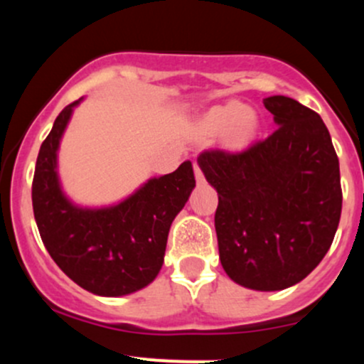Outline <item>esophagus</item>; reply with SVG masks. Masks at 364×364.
Segmentation results:
<instances>
[{"label": "esophagus", "mask_w": 364, "mask_h": 364, "mask_svg": "<svg viewBox=\"0 0 364 364\" xmlns=\"http://www.w3.org/2000/svg\"><path fill=\"white\" fill-rule=\"evenodd\" d=\"M195 178H196V183H198V185L205 183V176H203L202 169L198 168V164H195Z\"/></svg>", "instance_id": "obj_1"}]
</instances>
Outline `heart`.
<instances>
[{
    "label": "heart",
    "mask_w": 364,
    "mask_h": 364,
    "mask_svg": "<svg viewBox=\"0 0 364 364\" xmlns=\"http://www.w3.org/2000/svg\"><path fill=\"white\" fill-rule=\"evenodd\" d=\"M205 123L212 132L217 133L231 129V136L236 144H245L257 132V119L240 102H228L224 106L212 107L207 112Z\"/></svg>",
    "instance_id": "1"
}]
</instances>
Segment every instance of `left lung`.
Wrapping results in <instances>:
<instances>
[{"label": "left lung", "mask_w": 364, "mask_h": 364, "mask_svg": "<svg viewBox=\"0 0 364 364\" xmlns=\"http://www.w3.org/2000/svg\"><path fill=\"white\" fill-rule=\"evenodd\" d=\"M277 129L241 152L208 149L198 166L217 190L215 232L225 274L255 291L303 281L328 252L342 210L339 159L310 107L263 99Z\"/></svg>", "instance_id": "8db88e82"}]
</instances>
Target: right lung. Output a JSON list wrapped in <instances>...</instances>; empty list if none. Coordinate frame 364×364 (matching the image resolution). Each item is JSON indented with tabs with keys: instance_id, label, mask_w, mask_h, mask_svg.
Here are the masks:
<instances>
[{
	"instance_id": "right-lung-1",
	"label": "right lung",
	"mask_w": 364,
	"mask_h": 364,
	"mask_svg": "<svg viewBox=\"0 0 364 364\" xmlns=\"http://www.w3.org/2000/svg\"><path fill=\"white\" fill-rule=\"evenodd\" d=\"M75 101L63 109L36 162L32 207L41 240L56 265L97 296H124L149 286L164 263L169 228L195 188L193 166L152 178L118 205L77 207L61 191L58 147Z\"/></svg>"
}]
</instances>
